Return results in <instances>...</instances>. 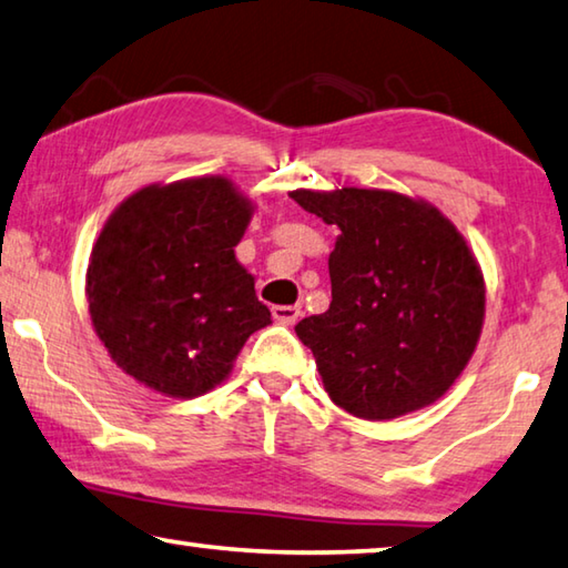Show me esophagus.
Returning a JSON list of instances; mask_svg holds the SVG:
<instances>
[{"mask_svg":"<svg viewBox=\"0 0 568 568\" xmlns=\"http://www.w3.org/2000/svg\"><path fill=\"white\" fill-rule=\"evenodd\" d=\"M272 314H274V320L278 324L290 326V324H294L302 316V306H296V304H278V306H272Z\"/></svg>","mask_w":568,"mask_h":568,"instance_id":"34e87169","label":"esophagus"}]
</instances>
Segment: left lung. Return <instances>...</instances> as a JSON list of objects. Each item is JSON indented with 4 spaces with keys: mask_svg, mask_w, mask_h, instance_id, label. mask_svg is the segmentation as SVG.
<instances>
[{
    "mask_svg": "<svg viewBox=\"0 0 568 568\" xmlns=\"http://www.w3.org/2000/svg\"><path fill=\"white\" fill-rule=\"evenodd\" d=\"M292 199L342 232L329 310L296 324L332 402L384 422L442 399L484 324V276L466 239L434 204L386 189Z\"/></svg>",
    "mask_w": 568,
    "mask_h": 568,
    "instance_id": "obj_1",
    "label": "left lung"
}]
</instances>
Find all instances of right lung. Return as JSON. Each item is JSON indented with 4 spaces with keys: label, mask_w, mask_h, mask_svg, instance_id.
<instances>
[{
    "label": "right lung",
    "mask_w": 568,
    "mask_h": 568,
    "mask_svg": "<svg viewBox=\"0 0 568 568\" xmlns=\"http://www.w3.org/2000/svg\"><path fill=\"white\" fill-rule=\"evenodd\" d=\"M252 212L226 176L149 184L114 209L89 256L87 302L119 369L174 399L226 379L272 324L234 254Z\"/></svg>",
    "instance_id": "obj_1"
}]
</instances>
